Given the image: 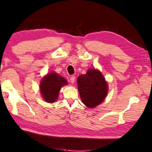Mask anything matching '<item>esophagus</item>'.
Listing matches in <instances>:
<instances>
[{
    "instance_id": "esophagus-1",
    "label": "esophagus",
    "mask_w": 152,
    "mask_h": 152,
    "mask_svg": "<svg viewBox=\"0 0 152 152\" xmlns=\"http://www.w3.org/2000/svg\"><path fill=\"white\" fill-rule=\"evenodd\" d=\"M75 79H76V77L75 76H71V78H70V82L72 84H74V82H75Z\"/></svg>"
}]
</instances>
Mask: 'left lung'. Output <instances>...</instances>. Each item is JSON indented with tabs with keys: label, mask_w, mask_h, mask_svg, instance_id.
Segmentation results:
<instances>
[{
	"label": "left lung",
	"mask_w": 152,
	"mask_h": 152,
	"mask_svg": "<svg viewBox=\"0 0 152 152\" xmlns=\"http://www.w3.org/2000/svg\"><path fill=\"white\" fill-rule=\"evenodd\" d=\"M82 102L88 107H95L104 102L108 92V84L101 72L89 68L77 78Z\"/></svg>",
	"instance_id": "left-lung-1"
}]
</instances>
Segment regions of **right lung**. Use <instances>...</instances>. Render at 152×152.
<instances>
[{
  "mask_svg": "<svg viewBox=\"0 0 152 152\" xmlns=\"http://www.w3.org/2000/svg\"><path fill=\"white\" fill-rule=\"evenodd\" d=\"M67 84L68 82L64 77L51 72L44 76L40 82L41 96L46 102L54 103L58 98L61 88Z\"/></svg>",
  "mask_w": 152,
  "mask_h": 152,
  "instance_id": "obj_1",
  "label": "right lung"
}]
</instances>
